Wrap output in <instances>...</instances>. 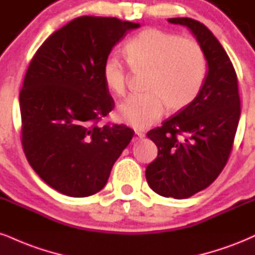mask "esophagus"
<instances>
[{"label":"esophagus","instance_id":"34e87169","mask_svg":"<svg viewBox=\"0 0 255 255\" xmlns=\"http://www.w3.org/2000/svg\"><path fill=\"white\" fill-rule=\"evenodd\" d=\"M143 136H145V134H143L142 131L135 130V133H134V139H135V140H137V139H142Z\"/></svg>","mask_w":255,"mask_h":255}]
</instances>
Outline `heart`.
<instances>
[{"label": "heart", "mask_w": 255, "mask_h": 255, "mask_svg": "<svg viewBox=\"0 0 255 255\" xmlns=\"http://www.w3.org/2000/svg\"><path fill=\"white\" fill-rule=\"evenodd\" d=\"M126 60L134 72H145V94L133 95L118 108V118L136 129H145L168 112H179L198 96L208 71L203 48L192 39L180 38L158 28H146L124 48ZM102 79L116 96L126 94L129 75L114 54L107 57Z\"/></svg>", "instance_id": "b5f03b06"}]
</instances>
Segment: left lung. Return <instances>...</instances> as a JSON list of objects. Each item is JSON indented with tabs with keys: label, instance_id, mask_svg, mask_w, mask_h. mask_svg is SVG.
<instances>
[{
	"label": "left lung",
	"instance_id": "8db88e82",
	"mask_svg": "<svg viewBox=\"0 0 255 255\" xmlns=\"http://www.w3.org/2000/svg\"><path fill=\"white\" fill-rule=\"evenodd\" d=\"M168 22L188 27L208 60L207 77L194 102L147 133L158 147L157 158L146 167L149 188L164 197L182 199L208 188L222 172L241 109L238 76L219 40L190 17Z\"/></svg>",
	"mask_w": 255,
	"mask_h": 255
}]
</instances>
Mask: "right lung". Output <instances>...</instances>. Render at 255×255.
<instances>
[{
  "mask_svg": "<svg viewBox=\"0 0 255 255\" xmlns=\"http://www.w3.org/2000/svg\"><path fill=\"white\" fill-rule=\"evenodd\" d=\"M139 23L81 16L51 34L30 60L20 91L21 142L27 160L60 194L88 197L107 184L130 142L125 125L100 126L114 109L102 66Z\"/></svg>",
  "mask_w": 255,
  "mask_h": 255,
  "instance_id": "right-lung-1",
  "label": "right lung"
}]
</instances>
